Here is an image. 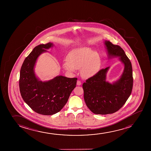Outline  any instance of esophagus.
<instances>
[{"label":"esophagus","instance_id":"esophagus-1","mask_svg":"<svg viewBox=\"0 0 151 151\" xmlns=\"http://www.w3.org/2000/svg\"><path fill=\"white\" fill-rule=\"evenodd\" d=\"M81 81H77V85H78V86H81Z\"/></svg>","mask_w":151,"mask_h":151}]
</instances>
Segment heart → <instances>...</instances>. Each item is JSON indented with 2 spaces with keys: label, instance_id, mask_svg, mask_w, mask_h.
I'll return each mask as SVG.
<instances>
[{
  "label": "heart",
  "instance_id": "heart-1",
  "mask_svg": "<svg viewBox=\"0 0 151 151\" xmlns=\"http://www.w3.org/2000/svg\"><path fill=\"white\" fill-rule=\"evenodd\" d=\"M101 64V58L97 52L90 47L73 50L68 56V61L63 63L64 70L74 72L81 68V74L84 77H90L97 72Z\"/></svg>",
  "mask_w": 151,
  "mask_h": 151
}]
</instances>
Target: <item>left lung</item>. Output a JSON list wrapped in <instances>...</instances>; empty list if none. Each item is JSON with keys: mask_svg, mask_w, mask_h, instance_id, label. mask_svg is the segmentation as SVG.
Returning <instances> with one entry per match:
<instances>
[{"mask_svg": "<svg viewBox=\"0 0 151 151\" xmlns=\"http://www.w3.org/2000/svg\"><path fill=\"white\" fill-rule=\"evenodd\" d=\"M108 58L119 57L124 64L123 72L113 83L108 82L106 74L109 67L101 69L83 83L84 99L94 114H107L116 112L123 107L129 97L133 86L132 63L124 50L109 41H105Z\"/></svg>", "mask_w": 151, "mask_h": 151, "instance_id": "1", "label": "left lung"}]
</instances>
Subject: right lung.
I'll return each mask as SVG.
<instances>
[{"instance_id":"right-lung-1","label":"right lung","mask_w":151,"mask_h":151,"mask_svg":"<svg viewBox=\"0 0 151 151\" xmlns=\"http://www.w3.org/2000/svg\"><path fill=\"white\" fill-rule=\"evenodd\" d=\"M53 46L50 42L34 48L23 62L19 80V90L25 103L35 112L47 116L62 109L76 87L77 80L57 76L43 82L36 77L34 68L37 58Z\"/></svg>"}]
</instances>
